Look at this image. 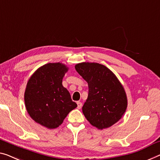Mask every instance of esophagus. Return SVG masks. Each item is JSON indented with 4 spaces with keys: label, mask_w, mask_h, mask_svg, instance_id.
<instances>
[{
    "label": "esophagus",
    "mask_w": 160,
    "mask_h": 160,
    "mask_svg": "<svg viewBox=\"0 0 160 160\" xmlns=\"http://www.w3.org/2000/svg\"><path fill=\"white\" fill-rule=\"evenodd\" d=\"M77 108H78V109H81V108H82V103L81 102H77Z\"/></svg>",
    "instance_id": "1"
}]
</instances>
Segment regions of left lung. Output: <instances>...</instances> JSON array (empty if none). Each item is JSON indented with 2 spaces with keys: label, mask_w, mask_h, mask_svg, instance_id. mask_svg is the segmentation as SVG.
<instances>
[{
  "label": "left lung",
  "mask_w": 160,
  "mask_h": 160,
  "mask_svg": "<svg viewBox=\"0 0 160 160\" xmlns=\"http://www.w3.org/2000/svg\"><path fill=\"white\" fill-rule=\"evenodd\" d=\"M88 83V94L83 114L92 126L108 128L121 119L127 107L124 88L111 70L98 63L83 62L75 66Z\"/></svg>",
  "instance_id": "left-lung-1"
}]
</instances>
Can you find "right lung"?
I'll return each mask as SVG.
<instances>
[{
	"label": "right lung",
	"mask_w": 160,
	"mask_h": 160,
	"mask_svg": "<svg viewBox=\"0 0 160 160\" xmlns=\"http://www.w3.org/2000/svg\"><path fill=\"white\" fill-rule=\"evenodd\" d=\"M68 68L61 63H49L38 68L27 83L24 101L27 112L36 122L55 129L77 107L62 80Z\"/></svg>",
	"instance_id": "1"
}]
</instances>
